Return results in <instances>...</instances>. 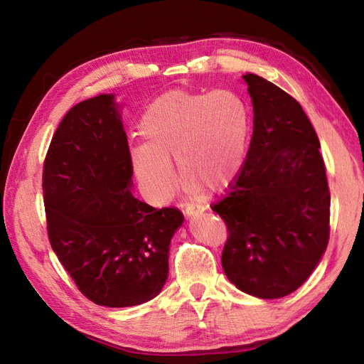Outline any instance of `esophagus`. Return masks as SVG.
Segmentation results:
<instances>
[{
	"mask_svg": "<svg viewBox=\"0 0 364 364\" xmlns=\"http://www.w3.org/2000/svg\"><path fill=\"white\" fill-rule=\"evenodd\" d=\"M183 211H185V214H186V215L194 217V215H199V214H202V213L205 211V206H202V205H197V203H188V205H185V206H183Z\"/></svg>",
	"mask_w": 364,
	"mask_h": 364,
	"instance_id": "obj_1",
	"label": "esophagus"
}]
</instances>
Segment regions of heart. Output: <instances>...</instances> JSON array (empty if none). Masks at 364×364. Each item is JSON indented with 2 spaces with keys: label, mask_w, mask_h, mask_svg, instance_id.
<instances>
[{
  "label": "heart",
  "mask_w": 364,
  "mask_h": 364,
  "mask_svg": "<svg viewBox=\"0 0 364 364\" xmlns=\"http://www.w3.org/2000/svg\"><path fill=\"white\" fill-rule=\"evenodd\" d=\"M250 114L235 91H174L156 98L142 114L144 142L130 149L138 179L156 197L174 186L171 159L191 188L226 186L246 158Z\"/></svg>",
  "instance_id": "1"
}]
</instances>
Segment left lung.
Segmentation results:
<instances>
[{
  "label": "left lung",
  "instance_id": "1",
  "mask_svg": "<svg viewBox=\"0 0 364 364\" xmlns=\"http://www.w3.org/2000/svg\"><path fill=\"white\" fill-rule=\"evenodd\" d=\"M243 79L253 135L232 188L211 208L228 226V279L259 299H278L299 289L321 261L331 196L321 142L302 106L257 74Z\"/></svg>",
  "mask_w": 364,
  "mask_h": 364
}]
</instances>
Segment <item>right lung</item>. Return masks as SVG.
Listing matches in <instances>:
<instances>
[{
	"label": "right lung",
	"mask_w": 364,
	"mask_h": 364,
	"mask_svg": "<svg viewBox=\"0 0 364 364\" xmlns=\"http://www.w3.org/2000/svg\"><path fill=\"white\" fill-rule=\"evenodd\" d=\"M127 136L112 94L73 106L54 132L42 188L50 245L87 299L111 308L158 296L168 278L178 208L132 194Z\"/></svg>",
	"instance_id": "obj_1"
}]
</instances>
